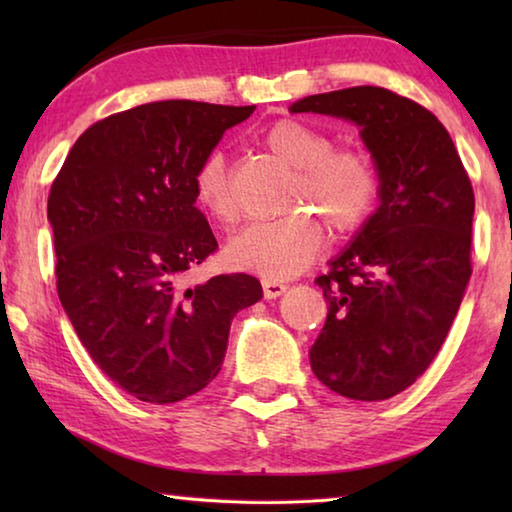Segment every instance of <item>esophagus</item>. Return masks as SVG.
<instances>
[{"label":"esophagus","instance_id":"esophagus-1","mask_svg":"<svg viewBox=\"0 0 512 512\" xmlns=\"http://www.w3.org/2000/svg\"><path fill=\"white\" fill-rule=\"evenodd\" d=\"M262 287H264V298H266V300L280 298V296H284V293H287V289H289L287 284L275 282V280H264Z\"/></svg>","mask_w":512,"mask_h":512}]
</instances>
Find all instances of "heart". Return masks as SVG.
Returning <instances> with one entry per match:
<instances>
[{
	"label": "heart",
	"mask_w": 512,
	"mask_h": 512,
	"mask_svg": "<svg viewBox=\"0 0 512 512\" xmlns=\"http://www.w3.org/2000/svg\"><path fill=\"white\" fill-rule=\"evenodd\" d=\"M264 146L293 169L284 207L289 214L253 223L230 241L228 262L262 275L289 280L314 264L323 248V228L352 235L375 212L379 169L363 149H334V137L298 119H280L264 133ZM192 194L201 210L223 225L239 219L230 169L219 149L205 153L192 173Z\"/></svg>",
	"instance_id": "b5f03b06"
}]
</instances>
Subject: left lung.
I'll use <instances>...</instances> for the list:
<instances>
[{
	"label": "left lung",
	"mask_w": 512,
	"mask_h": 512,
	"mask_svg": "<svg viewBox=\"0 0 512 512\" xmlns=\"http://www.w3.org/2000/svg\"><path fill=\"white\" fill-rule=\"evenodd\" d=\"M291 112L350 119L379 169L381 205L316 277L327 300L311 370L350 400H388L445 343L472 275L474 189L447 128L375 85L305 97Z\"/></svg>",
	"instance_id": "obj_1"
}]
</instances>
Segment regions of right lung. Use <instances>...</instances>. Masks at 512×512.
Returning a JSON list of instances; mask_svg holds the SVG:
<instances>
[{"label":"right lung","instance_id":"add662e5","mask_svg":"<svg viewBox=\"0 0 512 512\" xmlns=\"http://www.w3.org/2000/svg\"><path fill=\"white\" fill-rule=\"evenodd\" d=\"M255 106L155 101L92 124L51 185L56 289L94 363L142 402L171 404L219 375L230 323L262 300L257 277L185 287L219 244L192 173Z\"/></svg>","mask_w":512,"mask_h":512}]
</instances>
